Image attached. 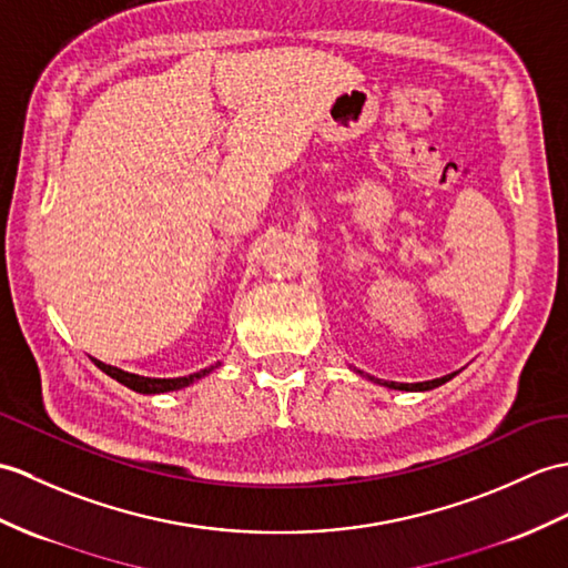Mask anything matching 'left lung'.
I'll return each mask as SVG.
<instances>
[{
    "label": "left lung",
    "mask_w": 568,
    "mask_h": 568,
    "mask_svg": "<svg viewBox=\"0 0 568 568\" xmlns=\"http://www.w3.org/2000/svg\"><path fill=\"white\" fill-rule=\"evenodd\" d=\"M453 375H445V377H438V379H428V382H416V385H404V382H382V385H387L392 389H408V392H424V389H433V387H440L445 385L447 379H453Z\"/></svg>",
    "instance_id": "obj_1"
}]
</instances>
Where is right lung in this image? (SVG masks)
Here are the masks:
<instances>
[{"label": "right lung", "instance_id": "obj_1", "mask_svg": "<svg viewBox=\"0 0 568 568\" xmlns=\"http://www.w3.org/2000/svg\"><path fill=\"white\" fill-rule=\"evenodd\" d=\"M94 363H97V365L101 367V371H103L105 375H109V377H113V379L121 382V385H125V387H130V389H135V392H142V394H162V392H174V389H181V387H189L191 382L205 377L207 373H213L215 367H217V363H215V365L205 367V371L186 375V377L156 379V377H140V375H133V373L118 371V367H111V365H105V363H101V361H94Z\"/></svg>", "mask_w": 568, "mask_h": 568}]
</instances>
